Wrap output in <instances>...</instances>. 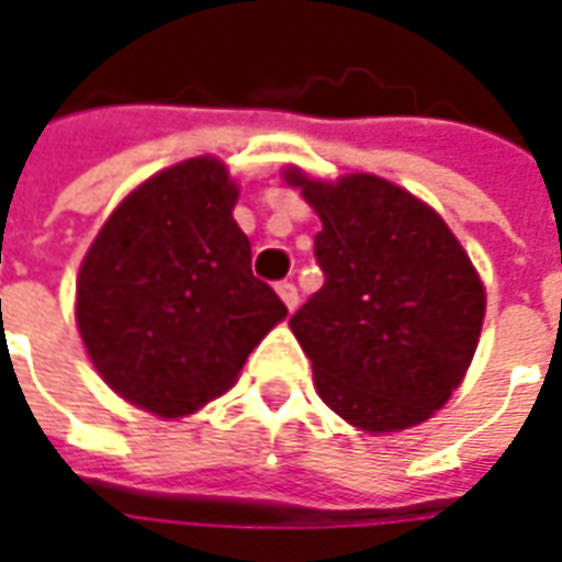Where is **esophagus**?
I'll return each mask as SVG.
<instances>
[{
    "label": "esophagus",
    "mask_w": 562,
    "mask_h": 562,
    "mask_svg": "<svg viewBox=\"0 0 562 562\" xmlns=\"http://www.w3.org/2000/svg\"><path fill=\"white\" fill-rule=\"evenodd\" d=\"M277 294H280V301L285 304V310L294 313V306H297V289H294V282H277Z\"/></svg>",
    "instance_id": "esophagus-1"
}]
</instances>
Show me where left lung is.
Instances as JSON below:
<instances>
[{"label":"left lung","mask_w":562,"mask_h":562,"mask_svg":"<svg viewBox=\"0 0 562 562\" xmlns=\"http://www.w3.org/2000/svg\"><path fill=\"white\" fill-rule=\"evenodd\" d=\"M316 210L325 285L289 328L322 401L367 434L427 422L458 389L484 322V285L442 216L373 173L337 183L282 171Z\"/></svg>","instance_id":"obj_1"}]
</instances>
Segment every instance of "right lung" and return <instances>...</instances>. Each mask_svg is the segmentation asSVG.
Instances as JSON below:
<instances>
[{
  "mask_svg": "<svg viewBox=\"0 0 562 562\" xmlns=\"http://www.w3.org/2000/svg\"><path fill=\"white\" fill-rule=\"evenodd\" d=\"M234 204L237 183L220 159H186L140 183L80 265L75 316L87 355L123 401L161 418L232 389L289 313L252 277Z\"/></svg>",
  "mask_w": 562,
  "mask_h": 562,
  "instance_id": "1",
  "label": "right lung"
}]
</instances>
